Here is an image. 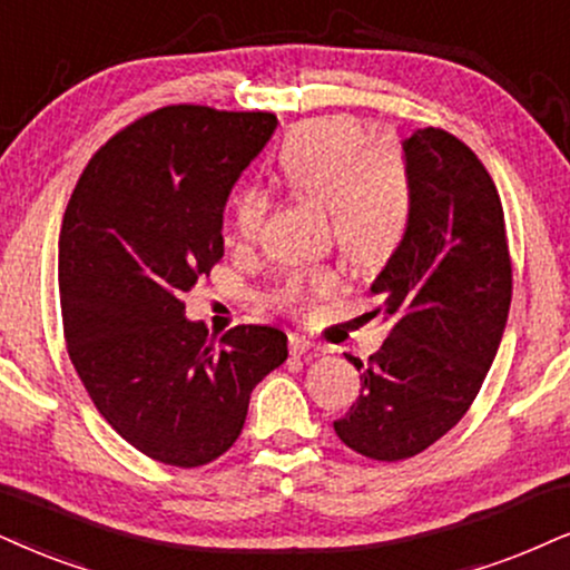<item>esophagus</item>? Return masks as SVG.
I'll return each instance as SVG.
<instances>
[{"label": "esophagus", "mask_w": 570, "mask_h": 570, "mask_svg": "<svg viewBox=\"0 0 570 570\" xmlns=\"http://www.w3.org/2000/svg\"><path fill=\"white\" fill-rule=\"evenodd\" d=\"M314 348V343L304 338V335H291V354L293 356H306Z\"/></svg>", "instance_id": "34e87169"}]
</instances>
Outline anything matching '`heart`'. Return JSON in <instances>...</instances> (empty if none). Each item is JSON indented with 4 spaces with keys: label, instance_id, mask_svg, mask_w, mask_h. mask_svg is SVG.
Segmentation results:
<instances>
[{
    "label": "heart",
    "instance_id": "1",
    "mask_svg": "<svg viewBox=\"0 0 570 570\" xmlns=\"http://www.w3.org/2000/svg\"><path fill=\"white\" fill-rule=\"evenodd\" d=\"M285 187L330 210V227L348 262L375 266L396 253L412 222L414 187L404 153L396 145L370 142L367 129L348 116L301 124L277 158ZM269 203L256 189L232 200L229 240L248 250L264 227ZM335 287L327 269L293 272L279 285V304L304 312Z\"/></svg>",
    "mask_w": 570,
    "mask_h": 570
}]
</instances>
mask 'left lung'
I'll return each mask as SVG.
<instances>
[{"label": "left lung", "mask_w": 570, "mask_h": 570, "mask_svg": "<svg viewBox=\"0 0 570 570\" xmlns=\"http://www.w3.org/2000/svg\"><path fill=\"white\" fill-rule=\"evenodd\" d=\"M414 208L402 245L370 287V317L389 338L362 364L360 399L335 420L356 454L399 462L425 452L465 417L500 348L512 262L494 179L444 129L404 139Z\"/></svg>", "instance_id": "obj_1"}]
</instances>
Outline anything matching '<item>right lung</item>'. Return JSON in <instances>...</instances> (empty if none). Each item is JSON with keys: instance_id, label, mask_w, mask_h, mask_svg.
<instances>
[{"instance_id": "right-lung-1", "label": "right lung", "mask_w": 570, "mask_h": 570, "mask_svg": "<svg viewBox=\"0 0 570 570\" xmlns=\"http://www.w3.org/2000/svg\"><path fill=\"white\" fill-rule=\"evenodd\" d=\"M274 126L262 110H153L91 156L62 216L70 362L110 428L164 465L227 452L250 391L287 360L283 330L237 325L216 343L181 301L222 262L229 189Z\"/></svg>"}]
</instances>
